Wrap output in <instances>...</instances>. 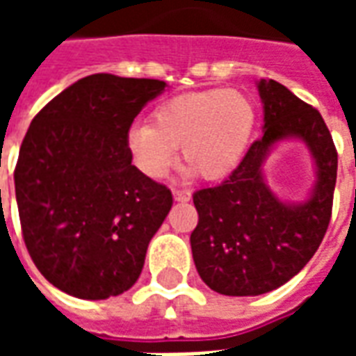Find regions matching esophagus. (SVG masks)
<instances>
[{
	"mask_svg": "<svg viewBox=\"0 0 356 356\" xmlns=\"http://www.w3.org/2000/svg\"><path fill=\"white\" fill-rule=\"evenodd\" d=\"M173 196L177 202H188L193 198L191 191H186V188H173Z\"/></svg>",
	"mask_w": 356,
	"mask_h": 356,
	"instance_id": "obj_1",
	"label": "esophagus"
}]
</instances>
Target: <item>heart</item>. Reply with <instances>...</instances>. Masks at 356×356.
I'll use <instances>...</instances> for the list:
<instances>
[{"label":"heart","instance_id":"1","mask_svg":"<svg viewBox=\"0 0 356 356\" xmlns=\"http://www.w3.org/2000/svg\"><path fill=\"white\" fill-rule=\"evenodd\" d=\"M255 127V106L238 89L179 95L160 104L152 124H133L125 145L133 163L152 179L183 160L206 181L227 177L242 160Z\"/></svg>","mask_w":356,"mask_h":356}]
</instances>
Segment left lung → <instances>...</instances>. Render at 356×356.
<instances>
[{
	"label": "left lung",
	"mask_w": 356,
	"mask_h": 356,
	"mask_svg": "<svg viewBox=\"0 0 356 356\" xmlns=\"http://www.w3.org/2000/svg\"><path fill=\"white\" fill-rule=\"evenodd\" d=\"M265 133L221 185L193 196L198 225L191 234L196 270L223 296H261L276 290L305 267L332 217L337 150L321 112L275 80L259 81ZM284 136H298L312 148L319 181L314 198L288 207L262 183L266 150Z\"/></svg>",
	"instance_id": "1"
}]
</instances>
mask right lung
<instances>
[{
	"label": "right lung",
	"instance_id": "1",
	"mask_svg": "<svg viewBox=\"0 0 356 356\" xmlns=\"http://www.w3.org/2000/svg\"><path fill=\"white\" fill-rule=\"evenodd\" d=\"M165 83L93 74L32 120L15 168L22 238L55 288L80 299L137 282L171 191L131 163L125 135Z\"/></svg>",
	"mask_w": 356,
	"mask_h": 356
}]
</instances>
